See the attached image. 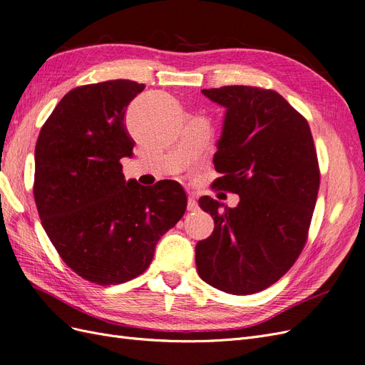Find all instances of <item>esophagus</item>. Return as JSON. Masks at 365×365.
<instances>
[{"label":"esophagus","instance_id":"esophagus-1","mask_svg":"<svg viewBox=\"0 0 365 365\" xmlns=\"http://www.w3.org/2000/svg\"><path fill=\"white\" fill-rule=\"evenodd\" d=\"M198 209V203H197V197L194 194L190 195V198H187V210L190 212H195V210Z\"/></svg>","mask_w":365,"mask_h":365}]
</instances>
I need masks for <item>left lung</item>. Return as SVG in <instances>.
<instances>
[{
	"instance_id": "left-lung-1",
	"label": "left lung",
	"mask_w": 365,
	"mask_h": 365,
	"mask_svg": "<svg viewBox=\"0 0 365 365\" xmlns=\"http://www.w3.org/2000/svg\"><path fill=\"white\" fill-rule=\"evenodd\" d=\"M225 106L226 118L212 187L240 195L237 207H220L207 195L200 207L215 229L195 245L198 276L235 296L262 291L297 261L320 187L309 124L273 89L222 86L202 91Z\"/></svg>"
}]
</instances>
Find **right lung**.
<instances>
[{
    "label": "right lung",
    "instance_id": "add662e5",
    "mask_svg": "<svg viewBox=\"0 0 365 365\" xmlns=\"http://www.w3.org/2000/svg\"><path fill=\"white\" fill-rule=\"evenodd\" d=\"M144 88L109 80L71 89L34 148L33 194L46 235L74 273L104 287L143 274L186 210L179 182L124 179L120 160L135 144L124 115Z\"/></svg>",
    "mask_w": 365,
    "mask_h": 365
}]
</instances>
